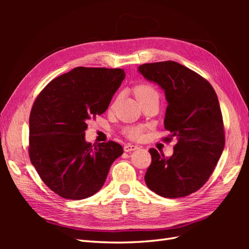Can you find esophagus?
Returning a JSON list of instances; mask_svg holds the SVG:
<instances>
[{"mask_svg":"<svg viewBox=\"0 0 249 249\" xmlns=\"http://www.w3.org/2000/svg\"><path fill=\"white\" fill-rule=\"evenodd\" d=\"M138 148H139L138 145H134V144H131V143H127V144H124V152H126V153L133 152V150H136Z\"/></svg>","mask_w":249,"mask_h":249,"instance_id":"1","label":"esophagus"}]
</instances>
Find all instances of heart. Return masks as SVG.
<instances>
[{"label": "heart", "mask_w": 249, "mask_h": 249, "mask_svg": "<svg viewBox=\"0 0 249 249\" xmlns=\"http://www.w3.org/2000/svg\"><path fill=\"white\" fill-rule=\"evenodd\" d=\"M149 93H156L154 91L153 88H150L149 86L146 85H140L136 89H135V95L137 97L149 94ZM125 133L129 137L131 138H139L141 136V130L138 129V127H130V129H126Z\"/></svg>", "instance_id": "obj_1"}]
</instances>
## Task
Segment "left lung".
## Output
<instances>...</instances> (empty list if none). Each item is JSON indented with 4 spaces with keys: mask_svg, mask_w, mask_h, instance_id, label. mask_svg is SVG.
<instances>
[{
    "mask_svg": "<svg viewBox=\"0 0 249 249\" xmlns=\"http://www.w3.org/2000/svg\"><path fill=\"white\" fill-rule=\"evenodd\" d=\"M138 71L164 90L168 104L164 126L178 140L169 158L149 149L152 164L145 184L163 197L187 196L207 182L223 152V120L217 94L206 79L175 61L142 64Z\"/></svg>",
    "mask_w": 249,
    "mask_h": 249,
    "instance_id": "8db88e82",
    "label": "left lung"
}]
</instances>
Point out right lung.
Returning <instances> with one entry per match:
<instances>
[{
    "label": "right lung",
    "instance_id": "obj_1",
    "mask_svg": "<svg viewBox=\"0 0 249 249\" xmlns=\"http://www.w3.org/2000/svg\"><path fill=\"white\" fill-rule=\"evenodd\" d=\"M125 77L122 69L76 67L37 96L30 114L29 156L39 177L61 197L79 200L101 190L123 155L114 141L85 140L87 120L101 115Z\"/></svg>",
    "mask_w": 249,
    "mask_h": 249
}]
</instances>
